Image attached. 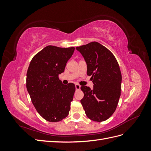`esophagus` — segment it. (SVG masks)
<instances>
[{
	"mask_svg": "<svg viewBox=\"0 0 151 151\" xmlns=\"http://www.w3.org/2000/svg\"><path fill=\"white\" fill-rule=\"evenodd\" d=\"M80 88H81V86L79 84H76V90H79Z\"/></svg>",
	"mask_w": 151,
	"mask_h": 151,
	"instance_id": "obj_1",
	"label": "esophagus"
}]
</instances>
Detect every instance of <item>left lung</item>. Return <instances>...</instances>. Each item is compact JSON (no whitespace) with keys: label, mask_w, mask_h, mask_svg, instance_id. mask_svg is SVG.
I'll list each match as a JSON object with an SVG mask.
<instances>
[{"label":"left lung","mask_w":151,"mask_h":151,"mask_svg":"<svg viewBox=\"0 0 151 151\" xmlns=\"http://www.w3.org/2000/svg\"><path fill=\"white\" fill-rule=\"evenodd\" d=\"M87 63V75L92 76L93 89L81 86V100L86 116L94 122H103L116 110L121 94L122 74L116 58L109 50L93 42L76 47Z\"/></svg>","instance_id":"1"}]
</instances>
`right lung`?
<instances>
[{
    "instance_id": "add662e5",
    "label": "right lung",
    "mask_w": 151,
    "mask_h": 151,
    "mask_svg": "<svg viewBox=\"0 0 151 151\" xmlns=\"http://www.w3.org/2000/svg\"><path fill=\"white\" fill-rule=\"evenodd\" d=\"M74 50L48 45L29 63L26 88L36 111L48 122H60L69 113L76 87L73 83L63 84L58 74L64 71Z\"/></svg>"
}]
</instances>
